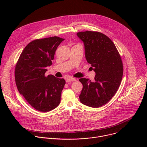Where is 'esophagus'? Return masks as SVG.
I'll use <instances>...</instances> for the list:
<instances>
[{
  "label": "esophagus",
  "instance_id": "34e87169",
  "mask_svg": "<svg viewBox=\"0 0 147 147\" xmlns=\"http://www.w3.org/2000/svg\"><path fill=\"white\" fill-rule=\"evenodd\" d=\"M74 81H76V78H73V77H69V78H66V81L67 82H69Z\"/></svg>",
  "mask_w": 147,
  "mask_h": 147
}]
</instances>
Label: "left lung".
I'll use <instances>...</instances> for the list:
<instances>
[{
    "mask_svg": "<svg viewBox=\"0 0 147 147\" xmlns=\"http://www.w3.org/2000/svg\"><path fill=\"white\" fill-rule=\"evenodd\" d=\"M77 35L83 41L86 58L96 73L93 82L88 78L79 79L83 86L80 100L88 107H100L112 98L120 85L122 60L114 43L105 34L86 31Z\"/></svg>",
    "mask_w": 147,
    "mask_h": 147,
    "instance_id": "8db88e82",
    "label": "left lung"
}]
</instances>
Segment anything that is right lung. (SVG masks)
Returning a JSON list of instances; mask_svg holds the SVG:
<instances>
[{
	"mask_svg": "<svg viewBox=\"0 0 147 147\" xmlns=\"http://www.w3.org/2000/svg\"><path fill=\"white\" fill-rule=\"evenodd\" d=\"M65 39L55 36L35 39L21 53L15 67L17 89L36 110L48 112L60 102L61 92L66 81L53 75H45L58 46Z\"/></svg>",
	"mask_w": 147,
	"mask_h": 147,
	"instance_id": "1",
	"label": "right lung"
}]
</instances>
